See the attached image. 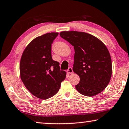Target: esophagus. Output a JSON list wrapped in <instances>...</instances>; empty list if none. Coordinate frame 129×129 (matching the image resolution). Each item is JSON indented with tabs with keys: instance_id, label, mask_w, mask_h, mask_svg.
<instances>
[{
	"instance_id": "esophagus-1",
	"label": "esophagus",
	"mask_w": 129,
	"mask_h": 129,
	"mask_svg": "<svg viewBox=\"0 0 129 129\" xmlns=\"http://www.w3.org/2000/svg\"><path fill=\"white\" fill-rule=\"evenodd\" d=\"M67 72L68 74H72V73H73V71L72 68H69V69L67 70Z\"/></svg>"
}]
</instances>
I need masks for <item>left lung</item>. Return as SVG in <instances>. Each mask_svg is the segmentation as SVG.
Wrapping results in <instances>:
<instances>
[{"mask_svg":"<svg viewBox=\"0 0 129 129\" xmlns=\"http://www.w3.org/2000/svg\"><path fill=\"white\" fill-rule=\"evenodd\" d=\"M60 35L75 49L73 71L80 78L76 85L77 90L89 97L101 93L108 86L112 73V60L106 45L85 32L62 31Z\"/></svg>","mask_w":129,"mask_h":129,"instance_id":"obj_1","label":"left lung"}]
</instances>
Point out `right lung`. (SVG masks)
Segmentation results:
<instances>
[{
	"mask_svg": "<svg viewBox=\"0 0 129 129\" xmlns=\"http://www.w3.org/2000/svg\"><path fill=\"white\" fill-rule=\"evenodd\" d=\"M51 32L37 37L25 48L20 62V75L25 88L41 100L58 92L66 72L60 71L59 62L52 60L51 45L58 36Z\"/></svg>",
	"mask_w": 129,
	"mask_h": 129,
	"instance_id": "right-lung-1",
	"label": "right lung"
}]
</instances>
